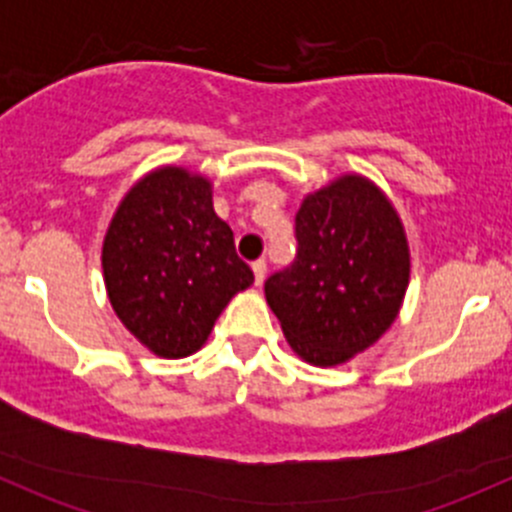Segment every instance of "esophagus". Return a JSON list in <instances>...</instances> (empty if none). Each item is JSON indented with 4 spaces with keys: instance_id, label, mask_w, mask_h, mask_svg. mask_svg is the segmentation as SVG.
Here are the masks:
<instances>
[{
    "instance_id": "esophagus-1",
    "label": "esophagus",
    "mask_w": 512,
    "mask_h": 512,
    "mask_svg": "<svg viewBox=\"0 0 512 512\" xmlns=\"http://www.w3.org/2000/svg\"><path fill=\"white\" fill-rule=\"evenodd\" d=\"M252 272H255V285L260 287L265 282V272H267V262L265 260H257L252 262Z\"/></svg>"
}]
</instances>
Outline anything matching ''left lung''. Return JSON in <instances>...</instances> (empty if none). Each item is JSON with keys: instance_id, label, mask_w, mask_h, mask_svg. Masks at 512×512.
I'll return each mask as SVG.
<instances>
[{"instance_id": "1", "label": "left lung", "mask_w": 512, "mask_h": 512, "mask_svg": "<svg viewBox=\"0 0 512 512\" xmlns=\"http://www.w3.org/2000/svg\"><path fill=\"white\" fill-rule=\"evenodd\" d=\"M294 237L297 257L267 277V304L304 361L344 364L399 314L411 267L404 225L371 180L342 175L304 198Z\"/></svg>"}]
</instances>
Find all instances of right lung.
<instances>
[{"label": "right lung", "instance_id": "add662e5", "mask_svg": "<svg viewBox=\"0 0 512 512\" xmlns=\"http://www.w3.org/2000/svg\"><path fill=\"white\" fill-rule=\"evenodd\" d=\"M103 280L123 327L153 354L198 352L232 297L255 282L203 175L165 165L138 180L103 237Z\"/></svg>", "mask_w": 512, "mask_h": 512}]
</instances>
